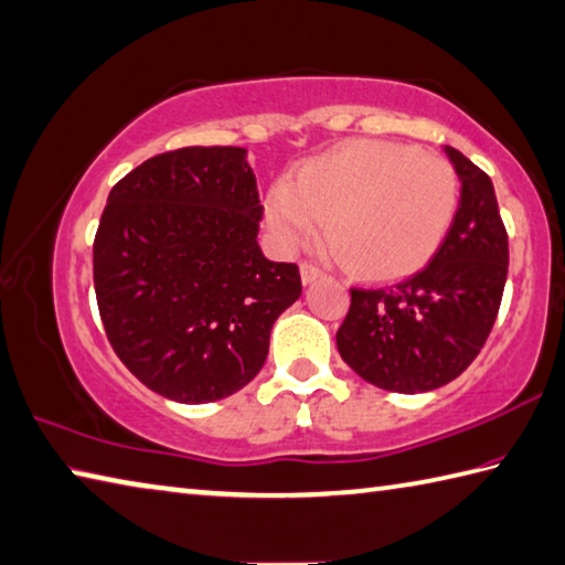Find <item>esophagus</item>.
<instances>
[{"instance_id": "1", "label": "esophagus", "mask_w": 565, "mask_h": 565, "mask_svg": "<svg viewBox=\"0 0 565 565\" xmlns=\"http://www.w3.org/2000/svg\"><path fill=\"white\" fill-rule=\"evenodd\" d=\"M321 276H323V271L318 269L316 264H309V262L301 264V281H303V284H311V281H316V279H321Z\"/></svg>"}]
</instances>
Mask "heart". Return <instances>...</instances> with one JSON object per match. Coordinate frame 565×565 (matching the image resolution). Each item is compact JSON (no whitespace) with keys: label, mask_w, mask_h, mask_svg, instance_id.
Instances as JSON below:
<instances>
[{"label":"heart","mask_w":565,"mask_h":565,"mask_svg":"<svg viewBox=\"0 0 565 565\" xmlns=\"http://www.w3.org/2000/svg\"><path fill=\"white\" fill-rule=\"evenodd\" d=\"M457 172L445 158L395 142H353L299 170L266 194V222L284 249L328 242L348 266L395 279L425 266L452 227Z\"/></svg>","instance_id":"1"}]
</instances>
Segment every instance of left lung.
Here are the masks:
<instances>
[{"mask_svg": "<svg viewBox=\"0 0 565 565\" xmlns=\"http://www.w3.org/2000/svg\"><path fill=\"white\" fill-rule=\"evenodd\" d=\"M445 152L461 182L445 242L423 271L351 289L335 333L343 361L393 393H427L465 373L487 343L507 284L509 239L494 184L459 150Z\"/></svg>", "mask_w": 565, "mask_h": 565, "instance_id": "1", "label": "left lung"}]
</instances>
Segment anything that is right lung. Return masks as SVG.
Instances as JSON below:
<instances>
[{"label":"right lung","instance_id":"right-lung-1","mask_svg":"<svg viewBox=\"0 0 565 565\" xmlns=\"http://www.w3.org/2000/svg\"><path fill=\"white\" fill-rule=\"evenodd\" d=\"M244 148H180L130 170L94 242L100 321L152 393L214 403L254 381L271 326L301 296L296 264L269 262Z\"/></svg>","mask_w":565,"mask_h":565}]
</instances>
